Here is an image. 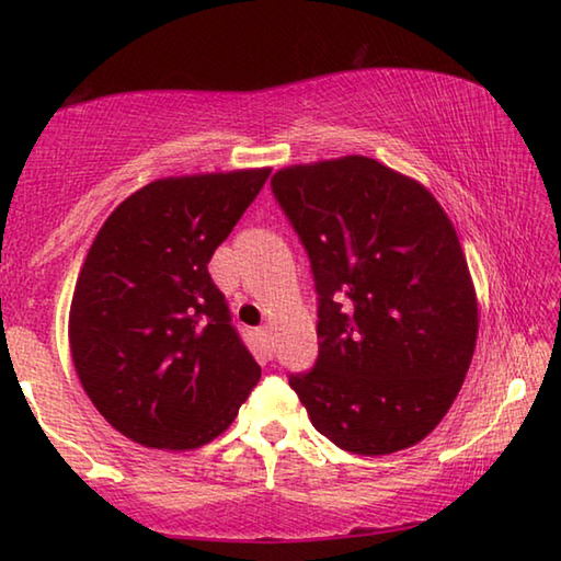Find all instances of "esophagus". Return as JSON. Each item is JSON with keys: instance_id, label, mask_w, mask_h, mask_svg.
<instances>
[{"instance_id": "34e87169", "label": "esophagus", "mask_w": 561, "mask_h": 561, "mask_svg": "<svg viewBox=\"0 0 561 561\" xmlns=\"http://www.w3.org/2000/svg\"><path fill=\"white\" fill-rule=\"evenodd\" d=\"M257 336H260V341H262V346L267 348V351H272V329H270V327H262V329L257 331Z\"/></svg>"}]
</instances>
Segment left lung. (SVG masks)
<instances>
[{
    "label": "left lung",
    "instance_id": "obj_1",
    "mask_svg": "<svg viewBox=\"0 0 561 561\" xmlns=\"http://www.w3.org/2000/svg\"><path fill=\"white\" fill-rule=\"evenodd\" d=\"M319 291V358L289 386L341 450L421 443L460 393L478 341V294L458 232L415 178L366 156L272 175Z\"/></svg>",
    "mask_w": 561,
    "mask_h": 561
}]
</instances>
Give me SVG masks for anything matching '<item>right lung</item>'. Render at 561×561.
I'll return each instance as SVG.
<instances>
[{"mask_svg":"<svg viewBox=\"0 0 561 561\" xmlns=\"http://www.w3.org/2000/svg\"><path fill=\"white\" fill-rule=\"evenodd\" d=\"M270 170L153 180L93 237L69 309L73 368L96 411L144 448H203L260 381L207 262Z\"/></svg>","mask_w":561,"mask_h":561,"instance_id":"obj_1","label":"right lung"}]
</instances>
